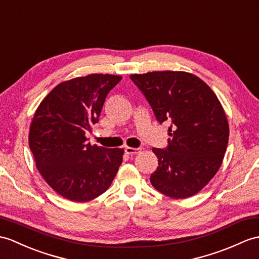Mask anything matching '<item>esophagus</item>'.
Wrapping results in <instances>:
<instances>
[{"label":"esophagus","instance_id":"obj_1","mask_svg":"<svg viewBox=\"0 0 259 259\" xmlns=\"http://www.w3.org/2000/svg\"><path fill=\"white\" fill-rule=\"evenodd\" d=\"M124 151H125V153L127 154H137V153H139L140 151H141V149L140 148H131V147H125L124 148Z\"/></svg>","mask_w":259,"mask_h":259}]
</instances>
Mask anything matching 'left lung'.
Listing matches in <instances>:
<instances>
[{"instance_id":"8db88e82","label":"left lung","mask_w":259,"mask_h":259,"mask_svg":"<svg viewBox=\"0 0 259 259\" xmlns=\"http://www.w3.org/2000/svg\"><path fill=\"white\" fill-rule=\"evenodd\" d=\"M160 123L171 122L167 147L153 148L158 167L150 181L172 198L200 192L219 171L230 128L219 98L201 78L185 71L130 75Z\"/></svg>"}]
</instances>
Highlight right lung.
<instances>
[{
  "mask_svg": "<svg viewBox=\"0 0 259 259\" xmlns=\"http://www.w3.org/2000/svg\"><path fill=\"white\" fill-rule=\"evenodd\" d=\"M121 76L92 74L63 81L41 100L29 128L36 167L59 195L88 202L104 193L121 165L123 149L87 142L108 93Z\"/></svg>",
  "mask_w": 259,
  "mask_h": 259,
  "instance_id": "obj_1",
  "label": "right lung"
}]
</instances>
